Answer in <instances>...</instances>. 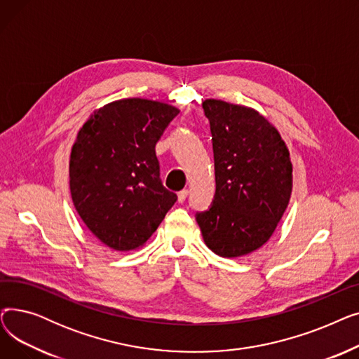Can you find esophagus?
Instances as JSON below:
<instances>
[{"instance_id":"34e87169","label":"esophagus","mask_w":359,"mask_h":359,"mask_svg":"<svg viewBox=\"0 0 359 359\" xmlns=\"http://www.w3.org/2000/svg\"><path fill=\"white\" fill-rule=\"evenodd\" d=\"M187 195H189V191H187V189H183V191H180V192L177 194V199H179V202H180V203H183V202L186 201Z\"/></svg>"}]
</instances>
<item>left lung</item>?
<instances>
[{
  "label": "left lung",
  "mask_w": 359,
  "mask_h": 359,
  "mask_svg": "<svg viewBox=\"0 0 359 359\" xmlns=\"http://www.w3.org/2000/svg\"><path fill=\"white\" fill-rule=\"evenodd\" d=\"M215 195L210 210L196 212L203 241L221 257L262 248L284 215L292 191L290 151L279 132L255 109L206 99Z\"/></svg>",
  "instance_id": "8db88e82"
}]
</instances>
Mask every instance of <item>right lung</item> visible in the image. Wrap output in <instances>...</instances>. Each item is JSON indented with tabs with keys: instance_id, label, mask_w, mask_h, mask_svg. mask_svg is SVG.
Masks as SVG:
<instances>
[{
	"instance_id": "1",
	"label": "right lung",
	"mask_w": 359,
	"mask_h": 359,
	"mask_svg": "<svg viewBox=\"0 0 359 359\" xmlns=\"http://www.w3.org/2000/svg\"><path fill=\"white\" fill-rule=\"evenodd\" d=\"M179 109L122 99L96 110L80 129L69 158L75 210L106 246L134 250L153 236L177 201L160 179L156 144Z\"/></svg>"
}]
</instances>
